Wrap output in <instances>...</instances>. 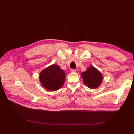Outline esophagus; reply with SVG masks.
<instances>
[{
    "label": "esophagus",
    "mask_w": 134,
    "mask_h": 134,
    "mask_svg": "<svg viewBox=\"0 0 134 134\" xmlns=\"http://www.w3.org/2000/svg\"><path fill=\"white\" fill-rule=\"evenodd\" d=\"M70 71H71V72H75L76 71V70H75V69H71L70 70Z\"/></svg>",
    "instance_id": "1"
}]
</instances>
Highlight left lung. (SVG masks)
Instances as JSON below:
<instances>
[{"mask_svg": "<svg viewBox=\"0 0 134 134\" xmlns=\"http://www.w3.org/2000/svg\"><path fill=\"white\" fill-rule=\"evenodd\" d=\"M84 84L91 89H96L100 86L103 80V75L95 67L91 66L86 71L81 73Z\"/></svg>", "mask_w": 134, "mask_h": 134, "instance_id": "left-lung-1", "label": "left lung"}]
</instances>
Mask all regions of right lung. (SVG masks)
<instances>
[{"mask_svg": "<svg viewBox=\"0 0 134 134\" xmlns=\"http://www.w3.org/2000/svg\"><path fill=\"white\" fill-rule=\"evenodd\" d=\"M39 79L44 88L50 91H55L64 85L65 72L58 65L52 64L40 72Z\"/></svg>", "mask_w": 134, "mask_h": 134, "instance_id": "add662e5", "label": "right lung"}]
</instances>
